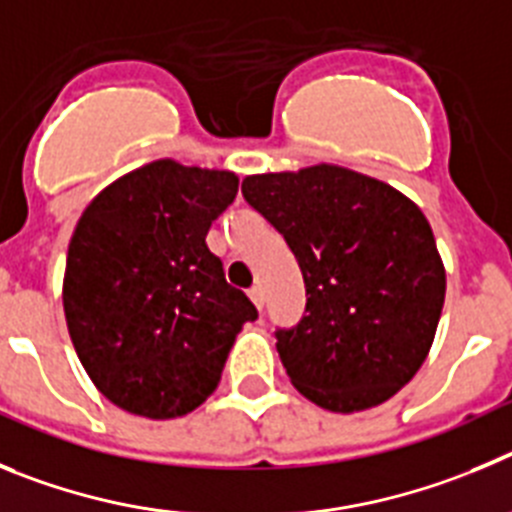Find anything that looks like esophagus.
Listing matches in <instances>:
<instances>
[{"label":"esophagus","instance_id":"obj_1","mask_svg":"<svg viewBox=\"0 0 512 512\" xmlns=\"http://www.w3.org/2000/svg\"><path fill=\"white\" fill-rule=\"evenodd\" d=\"M250 298H252V303H255V306L262 311V306H265V293H262L260 285H255V288H250Z\"/></svg>","mask_w":512,"mask_h":512}]
</instances>
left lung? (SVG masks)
<instances>
[{"label": "left lung", "instance_id": "obj_1", "mask_svg": "<svg viewBox=\"0 0 512 512\" xmlns=\"http://www.w3.org/2000/svg\"><path fill=\"white\" fill-rule=\"evenodd\" d=\"M242 193L283 234L306 283V316L275 331L298 393L334 413L393 398L428 357L446 296L423 211L329 163L247 176Z\"/></svg>", "mask_w": 512, "mask_h": 512}]
</instances>
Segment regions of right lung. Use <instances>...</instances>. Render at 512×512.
Here are the masks:
<instances>
[{"label":"right lung","instance_id":"1","mask_svg":"<svg viewBox=\"0 0 512 512\" xmlns=\"http://www.w3.org/2000/svg\"><path fill=\"white\" fill-rule=\"evenodd\" d=\"M239 178L163 158L109 183L73 229L63 311L104 398L135 416L178 418L222 380L257 308L206 247Z\"/></svg>","mask_w":512,"mask_h":512}]
</instances>
